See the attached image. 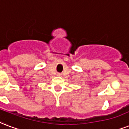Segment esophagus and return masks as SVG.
<instances>
[{
  "mask_svg": "<svg viewBox=\"0 0 129 129\" xmlns=\"http://www.w3.org/2000/svg\"><path fill=\"white\" fill-rule=\"evenodd\" d=\"M58 76H61L60 74H58Z\"/></svg>",
  "mask_w": 129,
  "mask_h": 129,
  "instance_id": "34e87169",
  "label": "esophagus"
}]
</instances>
